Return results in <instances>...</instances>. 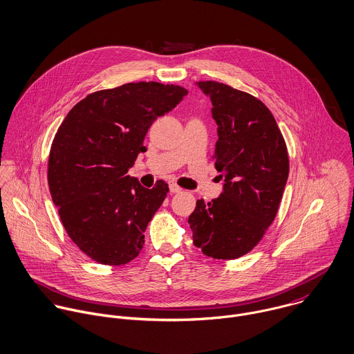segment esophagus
<instances>
[{
	"label": "esophagus",
	"mask_w": 354,
	"mask_h": 354,
	"mask_svg": "<svg viewBox=\"0 0 354 354\" xmlns=\"http://www.w3.org/2000/svg\"><path fill=\"white\" fill-rule=\"evenodd\" d=\"M169 188H170V192H171V194H178V192H181V189H183V188L178 187L176 183H170V184H169Z\"/></svg>",
	"instance_id": "esophagus-1"
}]
</instances>
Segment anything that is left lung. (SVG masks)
I'll use <instances>...</instances> for the list:
<instances>
[{
    "mask_svg": "<svg viewBox=\"0 0 354 354\" xmlns=\"http://www.w3.org/2000/svg\"><path fill=\"white\" fill-rule=\"evenodd\" d=\"M195 84L213 105L218 136L213 159L224 185L212 202L196 201L188 223L203 254L238 259L260 242L275 218L289 173L286 144L260 100L217 82Z\"/></svg>",
    "mask_w": 354,
    "mask_h": 354,
    "instance_id": "obj_1",
    "label": "left lung"
}]
</instances>
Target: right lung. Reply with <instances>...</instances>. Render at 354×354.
Segmentation results:
<instances>
[{
	"label": "right lung",
	"mask_w": 354,
	"mask_h": 354,
	"mask_svg": "<svg viewBox=\"0 0 354 354\" xmlns=\"http://www.w3.org/2000/svg\"><path fill=\"white\" fill-rule=\"evenodd\" d=\"M188 91L155 82L87 95L59 126L48 159V185L71 239L93 260L120 266L142 249L144 232L169 185L152 189L129 176L152 123Z\"/></svg>",
	"instance_id": "obj_1"
}]
</instances>
